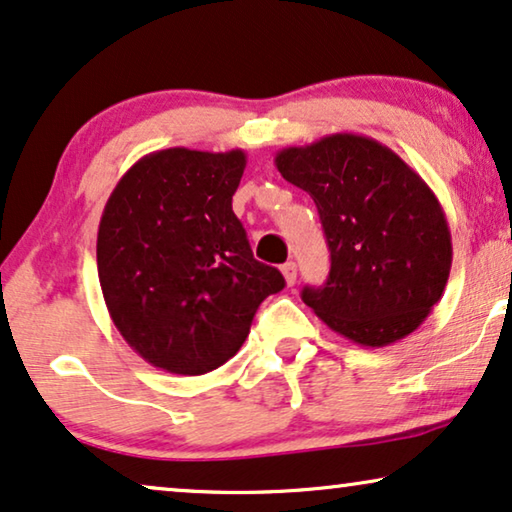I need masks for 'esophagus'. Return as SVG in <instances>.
<instances>
[{
	"instance_id": "obj_1",
	"label": "esophagus",
	"mask_w": 512,
	"mask_h": 512,
	"mask_svg": "<svg viewBox=\"0 0 512 512\" xmlns=\"http://www.w3.org/2000/svg\"><path fill=\"white\" fill-rule=\"evenodd\" d=\"M282 275H284V279H286V284H289V286H293V284H296V277H298L296 263H293V261H286V263L282 265Z\"/></svg>"
}]
</instances>
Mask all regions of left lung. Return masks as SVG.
<instances>
[{"label": "left lung", "instance_id": "1", "mask_svg": "<svg viewBox=\"0 0 512 512\" xmlns=\"http://www.w3.org/2000/svg\"><path fill=\"white\" fill-rule=\"evenodd\" d=\"M317 205L331 251L324 286L303 300L342 338L387 347L417 331L443 296L452 237L426 181L375 139L338 132L275 158Z\"/></svg>", "mask_w": 512, "mask_h": 512}]
</instances>
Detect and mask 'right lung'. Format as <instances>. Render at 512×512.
<instances>
[{
  "label": "right lung",
  "instance_id": "1",
  "mask_svg": "<svg viewBox=\"0 0 512 512\" xmlns=\"http://www.w3.org/2000/svg\"><path fill=\"white\" fill-rule=\"evenodd\" d=\"M244 151L184 146L139 158L104 205L97 275L111 321L151 366L202 375L237 354L258 305L284 289L233 212Z\"/></svg>",
  "mask_w": 512,
  "mask_h": 512
}]
</instances>
